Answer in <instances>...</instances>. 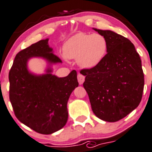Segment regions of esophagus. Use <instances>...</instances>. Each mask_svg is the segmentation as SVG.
Masks as SVG:
<instances>
[{"instance_id": "34e87169", "label": "esophagus", "mask_w": 152, "mask_h": 152, "mask_svg": "<svg viewBox=\"0 0 152 152\" xmlns=\"http://www.w3.org/2000/svg\"><path fill=\"white\" fill-rule=\"evenodd\" d=\"M77 79H78V82H79V85L83 84L85 81V76H83V74H81V73H79L77 76Z\"/></svg>"}]
</instances>
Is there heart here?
<instances>
[{
	"label": "heart",
	"mask_w": 152,
	"mask_h": 152,
	"mask_svg": "<svg viewBox=\"0 0 152 152\" xmlns=\"http://www.w3.org/2000/svg\"><path fill=\"white\" fill-rule=\"evenodd\" d=\"M107 48V39L102 34L79 33L64 42L63 53L66 58L76 59L81 67L91 69L103 61Z\"/></svg>",
	"instance_id": "heart-1"
}]
</instances>
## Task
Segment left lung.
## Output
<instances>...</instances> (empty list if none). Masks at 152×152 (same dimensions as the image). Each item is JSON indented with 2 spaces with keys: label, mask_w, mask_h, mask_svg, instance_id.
Segmentation results:
<instances>
[{
  "label": "left lung",
  "mask_w": 152,
  "mask_h": 152,
  "mask_svg": "<svg viewBox=\"0 0 152 152\" xmlns=\"http://www.w3.org/2000/svg\"><path fill=\"white\" fill-rule=\"evenodd\" d=\"M94 30L107 39V54L95 67L81 70L86 76L83 87L94 115L105 121L115 122L141 101L144 88L142 61L127 38L108 30Z\"/></svg>",
  "instance_id": "obj_1"
}]
</instances>
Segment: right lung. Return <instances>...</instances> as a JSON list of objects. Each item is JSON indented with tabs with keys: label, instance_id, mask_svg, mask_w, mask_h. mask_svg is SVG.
I'll return each mask as SVG.
<instances>
[{
	"label": "right lung",
	"instance_id": "add662e5",
	"mask_svg": "<svg viewBox=\"0 0 152 152\" xmlns=\"http://www.w3.org/2000/svg\"><path fill=\"white\" fill-rule=\"evenodd\" d=\"M49 39H42L20 51L9 73L10 100L15 115L22 123L42 134H51L61 129L68 118L66 104L72 91L78 87L77 73L72 70L66 77L29 73L28 59L41 57L49 64L61 63L52 53Z\"/></svg>",
	"mask_w": 152,
	"mask_h": 152
}]
</instances>
